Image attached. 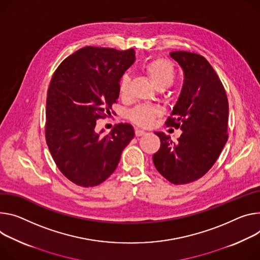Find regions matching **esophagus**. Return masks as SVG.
I'll use <instances>...</instances> for the list:
<instances>
[{
	"label": "esophagus",
	"instance_id": "34e87169",
	"mask_svg": "<svg viewBox=\"0 0 260 260\" xmlns=\"http://www.w3.org/2000/svg\"><path fill=\"white\" fill-rule=\"evenodd\" d=\"M145 134H146V132H144V131H142V129H136V132H135L136 137H141V136H143V135H145Z\"/></svg>",
	"mask_w": 260,
	"mask_h": 260
}]
</instances>
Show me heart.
Listing matches in <instances>:
<instances>
[{"mask_svg": "<svg viewBox=\"0 0 260 260\" xmlns=\"http://www.w3.org/2000/svg\"><path fill=\"white\" fill-rule=\"evenodd\" d=\"M143 70L149 77L156 88H167L173 84L176 78V70L173 63L164 58H155L143 65ZM129 76L123 74L119 80V94L125 98L128 93ZM160 114V110L153 106H138L129 113V119L136 124L147 127L150 126L155 118Z\"/></svg>", "mask_w": 260, "mask_h": 260, "instance_id": "b5f03b06", "label": "heart"}]
</instances>
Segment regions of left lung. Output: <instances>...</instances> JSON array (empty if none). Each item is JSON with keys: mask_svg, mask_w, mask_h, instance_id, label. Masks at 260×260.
<instances>
[{"mask_svg": "<svg viewBox=\"0 0 260 260\" xmlns=\"http://www.w3.org/2000/svg\"><path fill=\"white\" fill-rule=\"evenodd\" d=\"M184 83L167 126L180 128L177 142L162 133L159 149L152 155L156 170L173 184L202 177L214 166L228 139L229 105L225 88L215 69L201 55L176 51Z\"/></svg>", "mask_w": 260, "mask_h": 260, "instance_id": "obj_1", "label": "left lung"}]
</instances>
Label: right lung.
<instances>
[{
  "mask_svg": "<svg viewBox=\"0 0 260 260\" xmlns=\"http://www.w3.org/2000/svg\"><path fill=\"white\" fill-rule=\"evenodd\" d=\"M135 61V51L85 46L64 59L52 77L45 110V140L62 174L89 187L116 169L135 136L128 123L109 135L95 132L119 96V80ZM113 113V112H112Z\"/></svg>",
  "mask_w": 260,
  "mask_h": 260,
  "instance_id": "add662e5",
  "label": "right lung"
}]
</instances>
